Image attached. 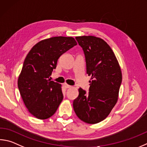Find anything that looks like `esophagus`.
Masks as SVG:
<instances>
[{"label": "esophagus", "mask_w": 147, "mask_h": 147, "mask_svg": "<svg viewBox=\"0 0 147 147\" xmlns=\"http://www.w3.org/2000/svg\"><path fill=\"white\" fill-rule=\"evenodd\" d=\"M63 87H64L65 88V89H68V88H71V85H69L67 84H63Z\"/></svg>", "instance_id": "34e87169"}]
</instances>
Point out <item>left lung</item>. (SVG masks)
Segmentation results:
<instances>
[{
    "instance_id": "obj_1",
    "label": "left lung",
    "mask_w": 147,
    "mask_h": 147,
    "mask_svg": "<svg viewBox=\"0 0 147 147\" xmlns=\"http://www.w3.org/2000/svg\"><path fill=\"white\" fill-rule=\"evenodd\" d=\"M84 51L87 74L91 76L89 92L78 89L73 101L76 116L87 123L105 119L118 101L122 81L121 68L114 52L105 41L94 36H76Z\"/></svg>"
}]
</instances>
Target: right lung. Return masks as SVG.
Wrapping results in <instances>:
<instances>
[{"label": "right lung", "mask_w": 147, "mask_h": 147, "mask_svg": "<svg viewBox=\"0 0 147 147\" xmlns=\"http://www.w3.org/2000/svg\"><path fill=\"white\" fill-rule=\"evenodd\" d=\"M76 45L73 37H51L34 45L25 58L18 87L28 111L36 118L51 117L62 102L61 85L49 77L60 56Z\"/></svg>", "instance_id": "add662e5"}]
</instances>
